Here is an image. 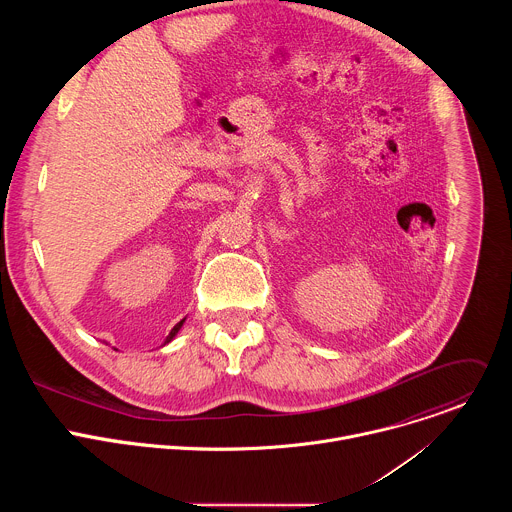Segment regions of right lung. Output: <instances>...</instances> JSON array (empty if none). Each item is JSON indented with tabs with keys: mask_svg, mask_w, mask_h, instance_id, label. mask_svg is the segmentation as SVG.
<instances>
[{
	"mask_svg": "<svg viewBox=\"0 0 512 512\" xmlns=\"http://www.w3.org/2000/svg\"><path fill=\"white\" fill-rule=\"evenodd\" d=\"M184 320H186V318H184ZM184 320H180V322H178V324H176V326H174V328H172V332H170V334H168V336H166V340H164V344H168V342H172V340H174V336H176V334H178V330H180V328H182V324H184Z\"/></svg>",
	"mask_w": 512,
	"mask_h": 512,
	"instance_id": "obj_1",
	"label": "right lung"
}]
</instances>
